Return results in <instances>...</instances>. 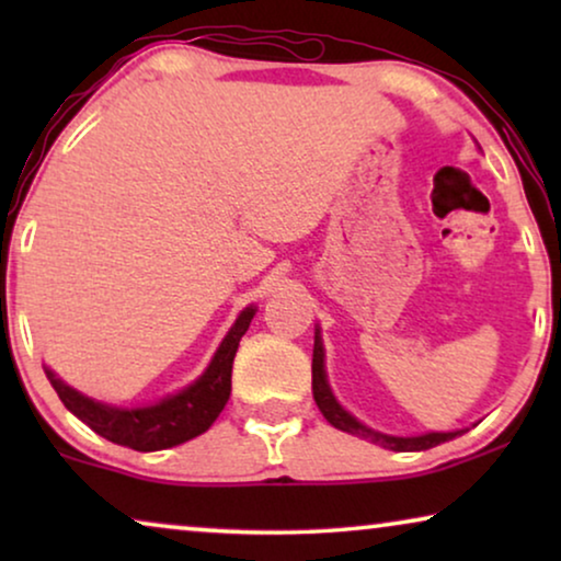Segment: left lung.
Here are the masks:
<instances>
[{"label": "left lung", "mask_w": 561, "mask_h": 561, "mask_svg": "<svg viewBox=\"0 0 561 561\" xmlns=\"http://www.w3.org/2000/svg\"><path fill=\"white\" fill-rule=\"evenodd\" d=\"M311 388H313V401H317L319 411L324 413V419L340 432H347L352 436H359V439H367L373 444H380L382 449L393 451H424L432 449L436 444H444L455 436H462L467 428H457V432H426L416 436H393L375 432V428L365 426L363 421H357L352 413L344 409V405L336 401L332 393V386L327 380V365H324V342H321V329L317 327L313 332V363H311Z\"/></svg>", "instance_id": "obj_1"}]
</instances>
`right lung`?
I'll return each mask as SVG.
<instances>
[{
    "mask_svg": "<svg viewBox=\"0 0 561 561\" xmlns=\"http://www.w3.org/2000/svg\"><path fill=\"white\" fill-rule=\"evenodd\" d=\"M255 311L257 306H244L225 340L219 342L206 370L191 386L148 405L125 409V405L102 403L68 386L50 367L43 365V370L66 409L76 419H81L91 432L135 451L168 449L204 434L227 405L229 393H232V363L237 347H240L242 334L248 332Z\"/></svg>",
    "mask_w": 561,
    "mask_h": 561,
    "instance_id": "obj_1",
    "label": "right lung"
}]
</instances>
